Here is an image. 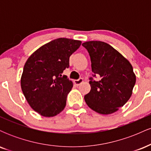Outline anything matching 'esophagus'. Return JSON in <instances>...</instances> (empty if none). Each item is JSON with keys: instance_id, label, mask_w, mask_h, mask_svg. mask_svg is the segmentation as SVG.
Wrapping results in <instances>:
<instances>
[{"instance_id": "obj_1", "label": "esophagus", "mask_w": 151, "mask_h": 151, "mask_svg": "<svg viewBox=\"0 0 151 151\" xmlns=\"http://www.w3.org/2000/svg\"><path fill=\"white\" fill-rule=\"evenodd\" d=\"M83 82V79L82 78H79V79H77V80H74V84H76V85H79V84H81V83Z\"/></svg>"}]
</instances>
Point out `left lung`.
<instances>
[{
	"instance_id": "left-lung-1",
	"label": "left lung",
	"mask_w": 151,
	"mask_h": 151,
	"mask_svg": "<svg viewBox=\"0 0 151 151\" xmlns=\"http://www.w3.org/2000/svg\"><path fill=\"white\" fill-rule=\"evenodd\" d=\"M82 46L87 50L93 77L91 90L84 96L89 108L101 114H111L129 101L136 84V75L129 60L113 47L101 41H89Z\"/></svg>"
}]
</instances>
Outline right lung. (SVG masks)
<instances>
[{"mask_svg": "<svg viewBox=\"0 0 151 151\" xmlns=\"http://www.w3.org/2000/svg\"><path fill=\"white\" fill-rule=\"evenodd\" d=\"M81 43L58 38L40 47L26 61L20 80L22 93L31 108L43 116H55L65 109L73 83L62 74Z\"/></svg>", "mask_w": 151, "mask_h": 151, "instance_id": "add662e5", "label": "right lung"}]
</instances>
